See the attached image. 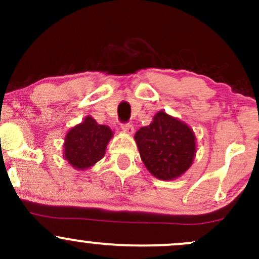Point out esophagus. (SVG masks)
<instances>
[{"mask_svg": "<svg viewBox=\"0 0 259 259\" xmlns=\"http://www.w3.org/2000/svg\"><path fill=\"white\" fill-rule=\"evenodd\" d=\"M121 129L124 130V132L129 133V134H133V133H134V126H133L132 124H129V122H122Z\"/></svg>", "mask_w": 259, "mask_h": 259, "instance_id": "obj_1", "label": "esophagus"}]
</instances>
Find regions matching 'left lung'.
<instances>
[{
    "label": "left lung",
    "mask_w": 259,
    "mask_h": 259,
    "mask_svg": "<svg viewBox=\"0 0 259 259\" xmlns=\"http://www.w3.org/2000/svg\"><path fill=\"white\" fill-rule=\"evenodd\" d=\"M140 158L149 171L161 180L176 179L189 169L195 155V137L187 124L164 111L135 134Z\"/></svg>",
    "instance_id": "obj_1"
}]
</instances>
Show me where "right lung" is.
<instances>
[{
  "mask_svg": "<svg viewBox=\"0 0 259 259\" xmlns=\"http://www.w3.org/2000/svg\"><path fill=\"white\" fill-rule=\"evenodd\" d=\"M113 132L106 125H100L91 116L72 127L65 138V159L75 169H88L103 159L106 145Z\"/></svg>",
  "mask_w": 259,
  "mask_h": 259,
  "instance_id": "right-lung-1",
  "label": "right lung"
}]
</instances>
